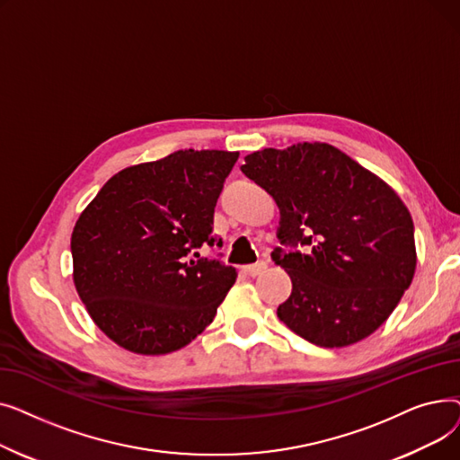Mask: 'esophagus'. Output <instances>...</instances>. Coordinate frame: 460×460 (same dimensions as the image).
Instances as JSON below:
<instances>
[{"instance_id":"34e87169","label":"esophagus","mask_w":460,"mask_h":460,"mask_svg":"<svg viewBox=\"0 0 460 460\" xmlns=\"http://www.w3.org/2000/svg\"><path fill=\"white\" fill-rule=\"evenodd\" d=\"M264 270H267V262H257V264H248V267H244V274H248L252 278L262 274Z\"/></svg>"}]
</instances>
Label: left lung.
Here are the masks:
<instances>
[{
	"label": "left lung",
	"mask_w": 460,
	"mask_h": 460,
	"mask_svg": "<svg viewBox=\"0 0 460 460\" xmlns=\"http://www.w3.org/2000/svg\"><path fill=\"white\" fill-rule=\"evenodd\" d=\"M243 173L279 208L283 244L272 252L293 293L278 317L313 345L341 349L378 330L416 272L414 224L397 191L328 143L248 155Z\"/></svg>",
	"instance_id": "1"
}]
</instances>
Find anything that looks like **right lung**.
<instances>
[{
  "mask_svg": "<svg viewBox=\"0 0 460 460\" xmlns=\"http://www.w3.org/2000/svg\"><path fill=\"white\" fill-rule=\"evenodd\" d=\"M236 160L186 149L125 167L80 214L72 279L93 323L119 347L169 354L212 323L236 270L188 255L214 246V207Z\"/></svg>",
  "mask_w": 460,
  "mask_h": 460,
  "instance_id": "right-lung-1",
  "label": "right lung"
}]
</instances>
